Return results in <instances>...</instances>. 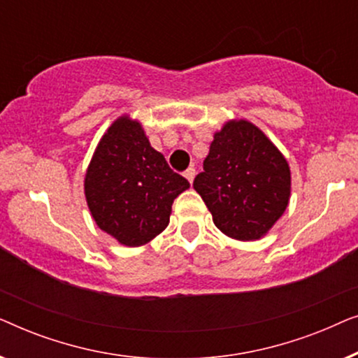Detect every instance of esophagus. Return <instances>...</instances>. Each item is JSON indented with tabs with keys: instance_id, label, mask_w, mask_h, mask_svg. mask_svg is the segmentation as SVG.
<instances>
[{
	"instance_id": "1",
	"label": "esophagus",
	"mask_w": 358,
	"mask_h": 358,
	"mask_svg": "<svg viewBox=\"0 0 358 358\" xmlns=\"http://www.w3.org/2000/svg\"><path fill=\"white\" fill-rule=\"evenodd\" d=\"M184 176H185V179H187L189 182L192 184V180H194V178H195V169H194V168L185 169V171H184Z\"/></svg>"
}]
</instances>
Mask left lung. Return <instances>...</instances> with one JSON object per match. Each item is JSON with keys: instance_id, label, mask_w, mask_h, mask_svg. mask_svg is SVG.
<instances>
[{"instance_id": "1", "label": "left lung", "mask_w": 358, "mask_h": 358, "mask_svg": "<svg viewBox=\"0 0 358 358\" xmlns=\"http://www.w3.org/2000/svg\"><path fill=\"white\" fill-rule=\"evenodd\" d=\"M290 168L275 145L248 120L217 131L194 189L220 231L239 241L264 236L285 212Z\"/></svg>"}]
</instances>
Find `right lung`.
Wrapping results in <instances>:
<instances>
[{
	"mask_svg": "<svg viewBox=\"0 0 358 358\" xmlns=\"http://www.w3.org/2000/svg\"><path fill=\"white\" fill-rule=\"evenodd\" d=\"M189 187L129 117L117 119L102 136L85 179L97 227L130 248L146 244L168 227L174 199Z\"/></svg>",
	"mask_w": 358,
	"mask_h": 358,
	"instance_id": "1",
	"label": "right lung"
}]
</instances>
